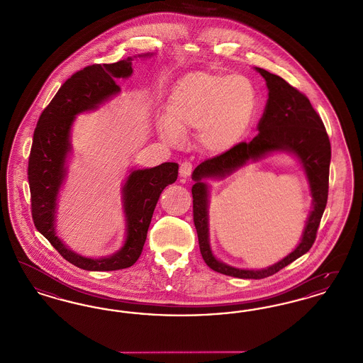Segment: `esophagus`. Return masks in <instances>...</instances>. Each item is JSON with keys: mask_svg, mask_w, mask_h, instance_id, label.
Wrapping results in <instances>:
<instances>
[{"mask_svg": "<svg viewBox=\"0 0 363 363\" xmlns=\"http://www.w3.org/2000/svg\"><path fill=\"white\" fill-rule=\"evenodd\" d=\"M193 169H194L193 163L185 160V162H182V163L179 164V175L186 178V177H189L190 174L193 173Z\"/></svg>", "mask_w": 363, "mask_h": 363, "instance_id": "esophagus-1", "label": "esophagus"}]
</instances>
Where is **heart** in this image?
I'll return each mask as SVG.
<instances>
[{
	"label": "heart",
	"instance_id": "obj_1",
	"mask_svg": "<svg viewBox=\"0 0 363 363\" xmlns=\"http://www.w3.org/2000/svg\"><path fill=\"white\" fill-rule=\"evenodd\" d=\"M257 104V89L245 76L191 72L174 86L169 117L159 120L157 130L167 143L177 144L188 129H197L200 145L222 155L247 135Z\"/></svg>",
	"mask_w": 363,
	"mask_h": 363
}]
</instances>
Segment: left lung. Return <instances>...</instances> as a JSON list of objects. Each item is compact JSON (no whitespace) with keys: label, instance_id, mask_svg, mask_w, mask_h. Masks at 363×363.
Listing matches in <instances>:
<instances>
[{"label":"left lung","instance_id":"obj_1","mask_svg":"<svg viewBox=\"0 0 363 363\" xmlns=\"http://www.w3.org/2000/svg\"><path fill=\"white\" fill-rule=\"evenodd\" d=\"M265 79L268 101L259 122V135L249 143L242 141L222 155L213 156L200 163L191 174L194 185L193 222L203 259L215 272L241 279H264L291 264L309 252L317 237L324 209L327 207L329 188L330 143L321 117L313 108L305 94L289 84L280 76L256 68ZM272 150H290L298 156L311 184L313 211L308 220L301 243L287 258L267 270L249 272L228 267L213 257L207 241V186L204 177L225 176L241 167L247 160H255Z\"/></svg>","mask_w":363,"mask_h":363}]
</instances>
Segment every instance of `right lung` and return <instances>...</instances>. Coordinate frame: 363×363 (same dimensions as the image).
Returning <instances> with one entry per match:
<instances>
[{
  "label": "right lung",
  "mask_w": 363,
  "mask_h": 363,
  "mask_svg": "<svg viewBox=\"0 0 363 363\" xmlns=\"http://www.w3.org/2000/svg\"><path fill=\"white\" fill-rule=\"evenodd\" d=\"M132 61L133 58L128 57L114 64H94L73 73L42 111L34 130L28 157V184L35 227L64 259L86 271L125 269L138 261L160 193L178 177V164L172 162L130 173L122 189L126 241L121 250L110 257L94 259L76 255L55 235V201L65 177L72 122L76 114L96 108L120 92L117 79L132 74Z\"/></svg>",
  "instance_id": "add662e5"
}]
</instances>
